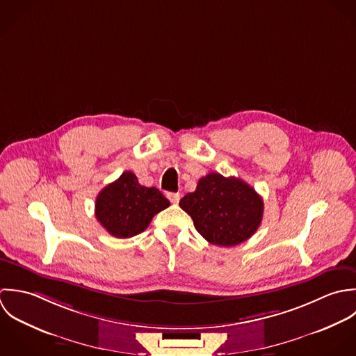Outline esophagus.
Here are the masks:
<instances>
[{
  "label": "esophagus",
  "instance_id": "34e87169",
  "mask_svg": "<svg viewBox=\"0 0 356 356\" xmlns=\"http://www.w3.org/2000/svg\"><path fill=\"white\" fill-rule=\"evenodd\" d=\"M166 197L169 198V201L172 202V204H179V201H180V194L179 193H168L166 194Z\"/></svg>",
  "mask_w": 356,
  "mask_h": 356
}]
</instances>
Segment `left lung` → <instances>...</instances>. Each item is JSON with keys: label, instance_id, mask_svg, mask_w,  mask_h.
<instances>
[{"label": "left lung", "instance_id": "8db88e82", "mask_svg": "<svg viewBox=\"0 0 356 356\" xmlns=\"http://www.w3.org/2000/svg\"><path fill=\"white\" fill-rule=\"evenodd\" d=\"M197 231L217 246H235L249 239L261 224L263 198L241 179L209 173L197 190L179 202Z\"/></svg>", "mask_w": 356, "mask_h": 356}]
</instances>
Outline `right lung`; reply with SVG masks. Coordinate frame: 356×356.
Returning <instances> with one entry per match:
<instances>
[{
	"mask_svg": "<svg viewBox=\"0 0 356 356\" xmlns=\"http://www.w3.org/2000/svg\"><path fill=\"white\" fill-rule=\"evenodd\" d=\"M169 205L158 188L144 187L135 173L124 172L99 193L95 214L110 235L131 238L143 232L152 217Z\"/></svg>",
	"mask_w": 356,
	"mask_h": 356,
	"instance_id": "1",
	"label": "right lung"
}]
</instances>
